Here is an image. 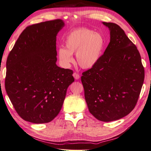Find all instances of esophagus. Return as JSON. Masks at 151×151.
Here are the masks:
<instances>
[{"label":"esophagus","instance_id":"esophagus-1","mask_svg":"<svg viewBox=\"0 0 151 151\" xmlns=\"http://www.w3.org/2000/svg\"><path fill=\"white\" fill-rule=\"evenodd\" d=\"M73 77H74L75 80H78V79L80 78V75L78 74V73H73Z\"/></svg>","mask_w":151,"mask_h":151}]
</instances>
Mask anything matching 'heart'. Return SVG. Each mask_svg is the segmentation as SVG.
<instances>
[{
	"label": "heart",
	"mask_w": 151,
	"mask_h": 151,
	"mask_svg": "<svg viewBox=\"0 0 151 151\" xmlns=\"http://www.w3.org/2000/svg\"><path fill=\"white\" fill-rule=\"evenodd\" d=\"M64 48L58 51L59 60L65 67L74 62L73 54L81 68L91 69L98 63L105 45L101 34L82 28L73 30L65 37Z\"/></svg>",
	"instance_id": "obj_1"
}]
</instances>
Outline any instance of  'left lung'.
Masks as SVG:
<instances>
[{"instance_id": "1", "label": "left lung", "mask_w": 151, "mask_h": 151, "mask_svg": "<svg viewBox=\"0 0 151 151\" xmlns=\"http://www.w3.org/2000/svg\"><path fill=\"white\" fill-rule=\"evenodd\" d=\"M110 30V40L93 68L82 73L81 80L90 113L98 120L110 122L133 110L144 81L140 54L114 23L102 22Z\"/></svg>"}]
</instances>
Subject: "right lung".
<instances>
[{
  "mask_svg": "<svg viewBox=\"0 0 151 151\" xmlns=\"http://www.w3.org/2000/svg\"><path fill=\"white\" fill-rule=\"evenodd\" d=\"M64 25L58 19L27 27L7 57L6 91L17 112L26 121H52L74 82L72 70L56 64L57 36Z\"/></svg>",
  "mask_w": 151,
  "mask_h": 151,
  "instance_id": "obj_1",
  "label": "right lung"
}]
</instances>
